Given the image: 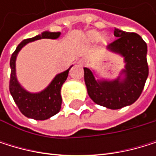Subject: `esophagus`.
<instances>
[{"label": "esophagus", "instance_id": "esophagus-1", "mask_svg": "<svg viewBox=\"0 0 156 156\" xmlns=\"http://www.w3.org/2000/svg\"><path fill=\"white\" fill-rule=\"evenodd\" d=\"M79 63L81 64V65H86V64H87V61H86L85 59H80V60L79 61Z\"/></svg>", "mask_w": 156, "mask_h": 156}]
</instances>
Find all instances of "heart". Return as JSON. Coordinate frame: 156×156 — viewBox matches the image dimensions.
<instances>
[{
	"instance_id": "1",
	"label": "heart",
	"mask_w": 156,
	"mask_h": 156,
	"mask_svg": "<svg viewBox=\"0 0 156 156\" xmlns=\"http://www.w3.org/2000/svg\"><path fill=\"white\" fill-rule=\"evenodd\" d=\"M89 38L90 40H92V41H98L102 38V34L99 33V32H96V31H92V32H90L89 33ZM103 39L104 41H106L108 39L107 36H103Z\"/></svg>"
}]
</instances>
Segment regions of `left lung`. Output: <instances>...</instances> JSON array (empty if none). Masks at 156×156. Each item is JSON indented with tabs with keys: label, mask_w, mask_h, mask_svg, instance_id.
Instances as JSON below:
<instances>
[{
	"label": "left lung",
	"mask_w": 156,
	"mask_h": 156,
	"mask_svg": "<svg viewBox=\"0 0 156 156\" xmlns=\"http://www.w3.org/2000/svg\"><path fill=\"white\" fill-rule=\"evenodd\" d=\"M117 38L107 49L123 58L124 68L115 80L95 79V73L84 67V80L89 96L95 104L110 109L130 106L142 93L149 75L147 44L135 33L115 28Z\"/></svg>",
	"instance_id": "1"
}]
</instances>
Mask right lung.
<instances>
[{
	"label": "right lung",
	"mask_w": 156,
	"mask_h": 156,
	"mask_svg": "<svg viewBox=\"0 0 156 156\" xmlns=\"http://www.w3.org/2000/svg\"><path fill=\"white\" fill-rule=\"evenodd\" d=\"M61 35L60 32H43L33 38L23 40L21 43L16 47V50L10 59V67H11V76L9 90L10 94L15 101L16 106L23 115L28 118L34 120L44 121L54 116L60 111L62 106V96H61V88L64 81L66 80L70 66L67 70L57 74L52 81L48 84L47 88L43 91L38 93H31L25 90L16 79V60L19 52L23 47L28 43H31L39 39H57Z\"/></svg>",
	"instance_id": "right-lung-1"
}]
</instances>
